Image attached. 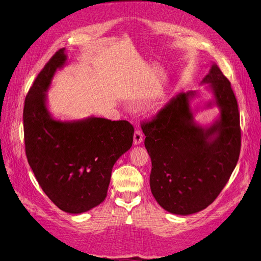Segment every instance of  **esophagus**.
<instances>
[{
  "mask_svg": "<svg viewBox=\"0 0 261 261\" xmlns=\"http://www.w3.org/2000/svg\"><path fill=\"white\" fill-rule=\"evenodd\" d=\"M143 140H144L143 133H141L140 130H136L135 133H134V145L135 146L140 145L141 143H143Z\"/></svg>",
  "mask_w": 261,
  "mask_h": 261,
  "instance_id": "1",
  "label": "esophagus"
}]
</instances>
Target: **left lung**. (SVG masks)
Here are the masks:
<instances>
[{"label":"left lung","instance_id":"1","mask_svg":"<svg viewBox=\"0 0 261 261\" xmlns=\"http://www.w3.org/2000/svg\"><path fill=\"white\" fill-rule=\"evenodd\" d=\"M200 85H207L212 94L201 107L193 105L201 91L180 93L141 127L152 164L150 189L156 202L173 215L188 216L207 208L240 156V113L230 82L212 63ZM213 106L219 109L215 120L207 125L195 122L197 113Z\"/></svg>","mask_w":261,"mask_h":261}]
</instances>
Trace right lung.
I'll list each match as a JSON object with an SVG mask.
<instances>
[{
  "label": "right lung",
  "instance_id": "obj_1",
  "mask_svg": "<svg viewBox=\"0 0 261 261\" xmlns=\"http://www.w3.org/2000/svg\"><path fill=\"white\" fill-rule=\"evenodd\" d=\"M67 60L65 49L59 50L36 78L25 100L23 134L42 191L61 210L80 215L106 199L114 164L132 147L134 127L94 115L70 121L53 116L46 92Z\"/></svg>",
  "mask_w": 261,
  "mask_h": 261
}]
</instances>
